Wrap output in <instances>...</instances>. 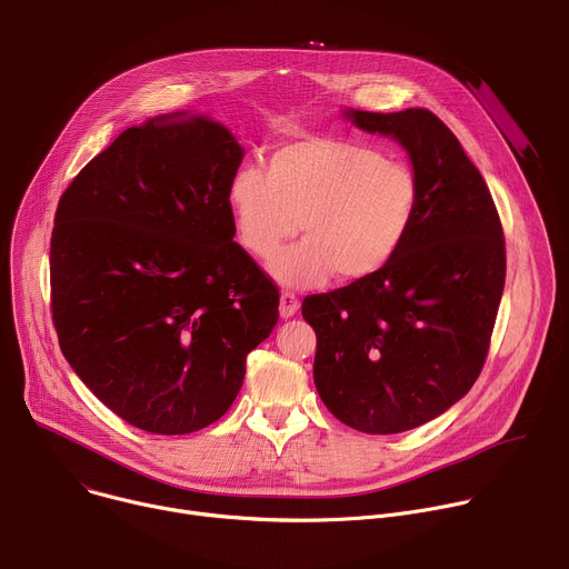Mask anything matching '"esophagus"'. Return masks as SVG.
<instances>
[{
	"label": "esophagus",
	"mask_w": 569,
	"mask_h": 569,
	"mask_svg": "<svg viewBox=\"0 0 569 569\" xmlns=\"http://www.w3.org/2000/svg\"><path fill=\"white\" fill-rule=\"evenodd\" d=\"M297 310H299V299H297V295H292V292H281V301H279V312H281V317L288 319V317H292Z\"/></svg>",
	"instance_id": "esophagus-1"
}]
</instances>
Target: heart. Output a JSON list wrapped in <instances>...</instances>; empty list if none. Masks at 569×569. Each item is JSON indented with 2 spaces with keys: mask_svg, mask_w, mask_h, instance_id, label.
I'll return each mask as SVG.
<instances>
[{
  "mask_svg": "<svg viewBox=\"0 0 569 569\" xmlns=\"http://www.w3.org/2000/svg\"><path fill=\"white\" fill-rule=\"evenodd\" d=\"M240 246L270 259L297 231L303 238L270 261L290 288L378 274L405 246L419 182L402 161L347 137H306L274 148L268 173L240 167L227 187Z\"/></svg>",
  "mask_w": 569,
  "mask_h": 569,
  "instance_id": "1",
  "label": "heart"
}]
</instances>
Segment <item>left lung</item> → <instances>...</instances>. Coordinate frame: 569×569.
Returning a JSON list of instances; mask_svg holds the SVG:
<instances>
[{
	"label": "left lung",
	"instance_id": "1",
	"mask_svg": "<svg viewBox=\"0 0 569 569\" xmlns=\"http://www.w3.org/2000/svg\"><path fill=\"white\" fill-rule=\"evenodd\" d=\"M360 130L410 154L419 207L408 240L378 274L301 303L315 329L312 378L345 426L419 428L475 385L505 290V231L481 173L430 110H347Z\"/></svg>",
	"mask_w": 569,
	"mask_h": 569
}]
</instances>
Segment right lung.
Here are the masks:
<instances>
[{"label":"right lung","instance_id":"add662e5","mask_svg":"<svg viewBox=\"0 0 569 569\" xmlns=\"http://www.w3.org/2000/svg\"><path fill=\"white\" fill-rule=\"evenodd\" d=\"M236 137L173 112L123 130L60 196L51 315L62 356L130 426L189 435L240 391L279 288L233 240Z\"/></svg>","mask_w":569,"mask_h":569}]
</instances>
